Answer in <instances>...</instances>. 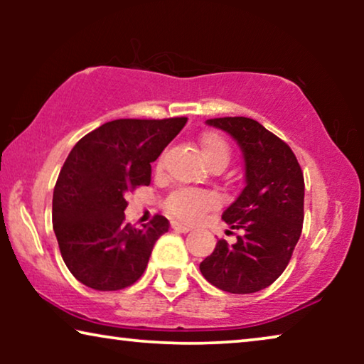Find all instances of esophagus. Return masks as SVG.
I'll list each match as a JSON object with an SVG mask.
<instances>
[{"label":"esophagus","instance_id":"34e87169","mask_svg":"<svg viewBox=\"0 0 364 364\" xmlns=\"http://www.w3.org/2000/svg\"><path fill=\"white\" fill-rule=\"evenodd\" d=\"M172 228L176 232H181V233H187V232L192 230V228L188 225H183V223H178V222H172Z\"/></svg>","mask_w":364,"mask_h":364}]
</instances>
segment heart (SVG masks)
Returning <instances> with one entry per match:
<instances>
[{
  "mask_svg": "<svg viewBox=\"0 0 364 364\" xmlns=\"http://www.w3.org/2000/svg\"><path fill=\"white\" fill-rule=\"evenodd\" d=\"M202 151L210 167L215 164L227 166L228 159H230L228 144L218 134L213 132H208L202 137ZM215 205L217 200L212 193L196 191V188H178L164 200L166 210L182 222H196Z\"/></svg>",
  "mask_w": 364,
  "mask_h": 364,
  "instance_id": "heart-1",
  "label": "heart"
}]
</instances>
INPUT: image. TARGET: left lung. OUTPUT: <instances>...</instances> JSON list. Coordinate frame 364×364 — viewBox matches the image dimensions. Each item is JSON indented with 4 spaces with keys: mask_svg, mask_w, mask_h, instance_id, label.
I'll use <instances>...</instances> for the list:
<instances>
[{
    "mask_svg": "<svg viewBox=\"0 0 364 364\" xmlns=\"http://www.w3.org/2000/svg\"><path fill=\"white\" fill-rule=\"evenodd\" d=\"M235 139L245 161V188L222 213L233 230V245L218 240L200 263L208 283L245 295L270 287L285 270L303 228L305 181L295 154L275 134L250 117L208 119Z\"/></svg>",
    "mask_w": 364,
    "mask_h": 364,
    "instance_id": "left-lung-1",
    "label": "left lung"
}]
</instances>
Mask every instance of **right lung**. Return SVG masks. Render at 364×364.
<instances>
[{
	"mask_svg": "<svg viewBox=\"0 0 364 364\" xmlns=\"http://www.w3.org/2000/svg\"><path fill=\"white\" fill-rule=\"evenodd\" d=\"M186 122L187 117L117 119L86 134L69 152L53 193V228L76 280L116 291L142 277L168 220L156 215L134 228L126 223L124 196L151 183V162Z\"/></svg>",
	"mask_w": 364,
	"mask_h": 364,
	"instance_id": "1",
	"label": "right lung"
}]
</instances>
